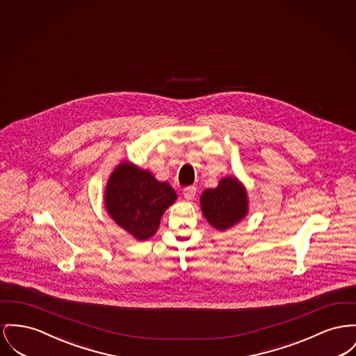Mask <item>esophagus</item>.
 I'll list each match as a JSON object with an SVG mask.
<instances>
[{"mask_svg":"<svg viewBox=\"0 0 356 356\" xmlns=\"http://www.w3.org/2000/svg\"><path fill=\"white\" fill-rule=\"evenodd\" d=\"M183 195H184V197H186L187 200H193L195 196H196V187L191 186V187L183 189Z\"/></svg>","mask_w":356,"mask_h":356,"instance_id":"34e87169","label":"esophagus"}]
</instances>
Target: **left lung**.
<instances>
[{"label": "left lung", "mask_w": 356, "mask_h": 356, "mask_svg": "<svg viewBox=\"0 0 356 356\" xmlns=\"http://www.w3.org/2000/svg\"><path fill=\"white\" fill-rule=\"evenodd\" d=\"M200 209L215 230H229L249 213L246 187L236 177L225 176L215 188L203 191Z\"/></svg>", "instance_id": "8db88e82"}]
</instances>
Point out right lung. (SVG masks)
Returning a JSON list of instances; mask_svg holds the SVG:
<instances>
[{
	"label": "right lung",
	"instance_id": "1",
	"mask_svg": "<svg viewBox=\"0 0 356 356\" xmlns=\"http://www.w3.org/2000/svg\"><path fill=\"white\" fill-rule=\"evenodd\" d=\"M104 200L110 218L141 242L157 232L161 216L177 200V195L147 169L121 161L107 180Z\"/></svg>",
	"mask_w": 356,
	"mask_h": 356
}]
</instances>
